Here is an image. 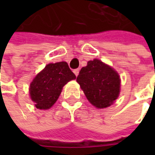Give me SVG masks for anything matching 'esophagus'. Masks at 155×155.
Here are the masks:
<instances>
[{
    "instance_id": "obj_1",
    "label": "esophagus",
    "mask_w": 155,
    "mask_h": 155,
    "mask_svg": "<svg viewBox=\"0 0 155 155\" xmlns=\"http://www.w3.org/2000/svg\"><path fill=\"white\" fill-rule=\"evenodd\" d=\"M73 72H74L76 76H78V73H79V69H75L74 71H73Z\"/></svg>"
}]
</instances>
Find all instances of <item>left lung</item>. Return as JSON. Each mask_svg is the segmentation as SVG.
I'll return each instance as SVG.
<instances>
[{"label": "left lung", "mask_w": 155, "mask_h": 155, "mask_svg": "<svg viewBox=\"0 0 155 155\" xmlns=\"http://www.w3.org/2000/svg\"><path fill=\"white\" fill-rule=\"evenodd\" d=\"M90 103L98 109L113 104L120 92L119 75L98 59L89 61L77 78Z\"/></svg>", "instance_id": "1"}]
</instances>
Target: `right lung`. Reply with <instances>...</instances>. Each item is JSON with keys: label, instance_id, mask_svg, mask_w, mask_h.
I'll list each match as a JSON object with an SVG mask.
<instances>
[{"label": "right lung", "instance_id": "1", "mask_svg": "<svg viewBox=\"0 0 155 155\" xmlns=\"http://www.w3.org/2000/svg\"><path fill=\"white\" fill-rule=\"evenodd\" d=\"M76 78L66 62L49 64L37 75L30 84L31 99L39 110L50 109L56 103L62 88Z\"/></svg>", "mask_w": 155, "mask_h": 155}]
</instances>
